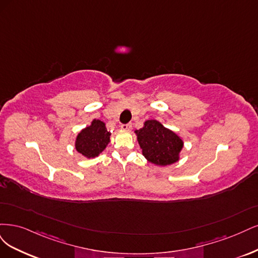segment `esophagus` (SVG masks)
I'll return each mask as SVG.
<instances>
[{"label": "esophagus", "mask_w": 258, "mask_h": 258, "mask_svg": "<svg viewBox=\"0 0 258 258\" xmlns=\"http://www.w3.org/2000/svg\"><path fill=\"white\" fill-rule=\"evenodd\" d=\"M121 128L124 131H131L132 128V123H127V124H122Z\"/></svg>", "instance_id": "34e87169"}]
</instances>
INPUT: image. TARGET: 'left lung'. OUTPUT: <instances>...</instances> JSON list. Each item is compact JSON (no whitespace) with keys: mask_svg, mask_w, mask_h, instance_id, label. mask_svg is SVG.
<instances>
[{"mask_svg":"<svg viewBox=\"0 0 258 258\" xmlns=\"http://www.w3.org/2000/svg\"><path fill=\"white\" fill-rule=\"evenodd\" d=\"M135 133L143 154L150 163L167 166L179 161L183 140L159 121L148 120Z\"/></svg>","mask_w":258,"mask_h":258,"instance_id":"8db88e82","label":"left lung"}]
</instances>
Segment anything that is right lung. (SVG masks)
<instances>
[{
  "instance_id": "obj_1",
  "label": "right lung",
  "mask_w": 258,
  "mask_h": 258,
  "mask_svg": "<svg viewBox=\"0 0 258 258\" xmlns=\"http://www.w3.org/2000/svg\"><path fill=\"white\" fill-rule=\"evenodd\" d=\"M110 133L107 131L105 123L94 119L91 125L82 130L75 141L76 150L88 159H94L102 153L110 141Z\"/></svg>"
}]
</instances>
